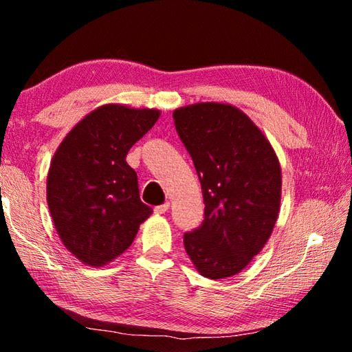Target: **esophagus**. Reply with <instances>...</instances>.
I'll return each instance as SVG.
<instances>
[{
    "instance_id": "obj_1",
    "label": "esophagus",
    "mask_w": 352,
    "mask_h": 352,
    "mask_svg": "<svg viewBox=\"0 0 352 352\" xmlns=\"http://www.w3.org/2000/svg\"><path fill=\"white\" fill-rule=\"evenodd\" d=\"M169 206H170L169 201H166V204H163V205L155 206V210H153V211H155V214H164V212H168Z\"/></svg>"
}]
</instances>
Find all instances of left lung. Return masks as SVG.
I'll use <instances>...</instances> for the list:
<instances>
[{"instance_id":"obj_1","label":"left lung","mask_w":352,"mask_h":352,"mask_svg":"<svg viewBox=\"0 0 352 352\" xmlns=\"http://www.w3.org/2000/svg\"><path fill=\"white\" fill-rule=\"evenodd\" d=\"M172 115L205 201L204 223L184 234V250L201 276H234L264 248L275 228L281 164L262 130L234 105L197 102Z\"/></svg>"}]
</instances>
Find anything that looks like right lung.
I'll use <instances>...</instances> for the list:
<instances>
[{"label":"right lung","instance_id":"add662e5","mask_svg":"<svg viewBox=\"0 0 352 352\" xmlns=\"http://www.w3.org/2000/svg\"><path fill=\"white\" fill-rule=\"evenodd\" d=\"M162 111L105 104L83 116L58 144L46 180L54 228L71 254L102 267L132 245L153 212L140 200L127 152Z\"/></svg>","mask_w":352,"mask_h":352}]
</instances>
